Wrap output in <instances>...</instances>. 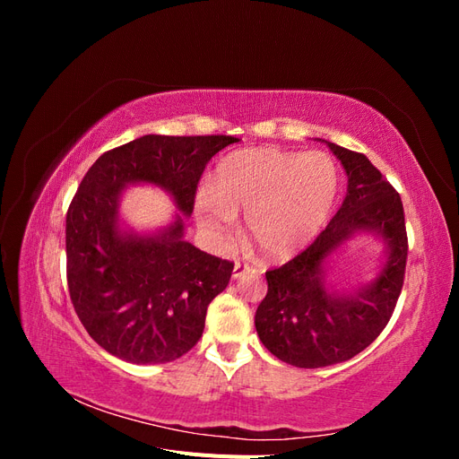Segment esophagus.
I'll use <instances>...</instances> for the list:
<instances>
[{
	"instance_id": "esophagus-1",
	"label": "esophagus",
	"mask_w": 459,
	"mask_h": 459,
	"mask_svg": "<svg viewBox=\"0 0 459 459\" xmlns=\"http://www.w3.org/2000/svg\"><path fill=\"white\" fill-rule=\"evenodd\" d=\"M248 272H253L251 264L238 262V264H235V266H233V280H239L241 275H245V273H248Z\"/></svg>"
}]
</instances>
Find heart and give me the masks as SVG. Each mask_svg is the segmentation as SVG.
Returning a JSON list of instances; mask_svg holds the SVG:
<instances>
[{"instance_id": "1", "label": "heart", "mask_w": 459, "mask_h": 459, "mask_svg": "<svg viewBox=\"0 0 459 459\" xmlns=\"http://www.w3.org/2000/svg\"><path fill=\"white\" fill-rule=\"evenodd\" d=\"M211 191L195 203L199 224L218 238L247 212V230L260 251L285 260L302 251L324 228L339 191L337 166L325 152L248 147L218 164Z\"/></svg>"}]
</instances>
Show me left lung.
Instances as JSON below:
<instances>
[{
    "label": "left lung",
    "mask_w": 459,
    "mask_h": 459,
    "mask_svg": "<svg viewBox=\"0 0 459 459\" xmlns=\"http://www.w3.org/2000/svg\"><path fill=\"white\" fill-rule=\"evenodd\" d=\"M327 145L349 176L342 206L308 248L266 272L268 293L255 316L262 344L281 362L307 369L346 362L381 335L396 308L408 260L398 191L364 152ZM369 230L392 247L380 277L356 296H329L323 260L351 234Z\"/></svg>",
    "instance_id": "obj_1"
}]
</instances>
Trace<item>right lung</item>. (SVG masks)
<instances>
[{
    "mask_svg": "<svg viewBox=\"0 0 459 459\" xmlns=\"http://www.w3.org/2000/svg\"><path fill=\"white\" fill-rule=\"evenodd\" d=\"M233 135H143L110 149L82 179L66 212V283L90 337L132 364H166L203 335L208 304L230 283L233 262L184 241L178 218L157 238L118 231L126 184H157L193 212L201 176Z\"/></svg>",
    "mask_w": 459,
    "mask_h": 459,
    "instance_id": "right-lung-1",
    "label": "right lung"
}]
</instances>
